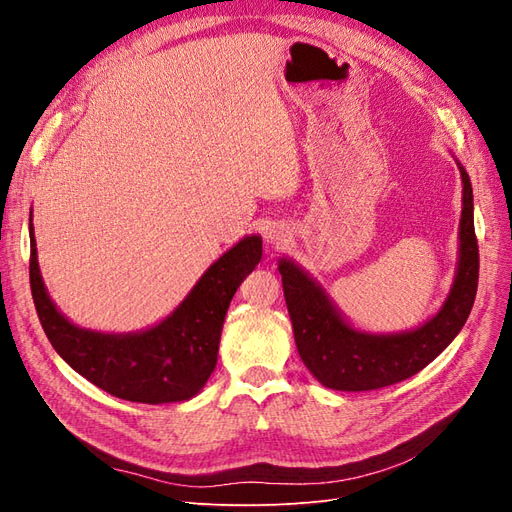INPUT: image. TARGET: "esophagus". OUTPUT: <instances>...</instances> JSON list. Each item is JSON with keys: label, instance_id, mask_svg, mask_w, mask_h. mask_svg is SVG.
Masks as SVG:
<instances>
[{"label": "esophagus", "instance_id": "esophagus-1", "mask_svg": "<svg viewBox=\"0 0 512 512\" xmlns=\"http://www.w3.org/2000/svg\"><path fill=\"white\" fill-rule=\"evenodd\" d=\"M271 243H282V232L280 230H269V237H267Z\"/></svg>", "mask_w": 512, "mask_h": 512}]
</instances>
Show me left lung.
<instances>
[{"label": "left lung", "instance_id": "obj_1", "mask_svg": "<svg viewBox=\"0 0 512 512\" xmlns=\"http://www.w3.org/2000/svg\"><path fill=\"white\" fill-rule=\"evenodd\" d=\"M459 232V267L444 307L421 329L399 335H367L350 329L309 277L288 260L280 273L284 297L305 367L327 389L374 391L397 384L427 367L453 342L466 324L478 286V241L474 232V198L466 170Z\"/></svg>", "mask_w": 512, "mask_h": 512}]
</instances>
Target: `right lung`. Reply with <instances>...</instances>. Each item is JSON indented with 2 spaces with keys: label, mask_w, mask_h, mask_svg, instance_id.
Wrapping results in <instances>:
<instances>
[{
  "label": "right lung",
  "mask_w": 512,
  "mask_h": 512,
  "mask_svg": "<svg viewBox=\"0 0 512 512\" xmlns=\"http://www.w3.org/2000/svg\"><path fill=\"white\" fill-rule=\"evenodd\" d=\"M260 256V237L239 241L213 262L173 316L134 335L85 331L57 312L42 284L34 232L29 286L46 337L74 371L113 397L136 404H168L194 397L209 380L218 363L228 305Z\"/></svg>",
  "instance_id": "add662e5"
}]
</instances>
